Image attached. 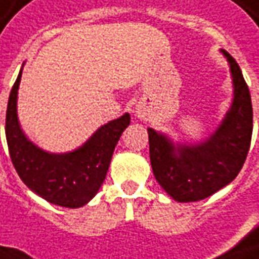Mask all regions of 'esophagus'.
I'll use <instances>...</instances> for the list:
<instances>
[{
    "label": "esophagus",
    "mask_w": 259,
    "mask_h": 259,
    "mask_svg": "<svg viewBox=\"0 0 259 259\" xmlns=\"http://www.w3.org/2000/svg\"><path fill=\"white\" fill-rule=\"evenodd\" d=\"M135 113H136L139 119H146V112H144V109H142V107H136Z\"/></svg>",
    "instance_id": "34e87169"
}]
</instances>
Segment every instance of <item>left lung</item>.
Segmentation results:
<instances>
[{
	"mask_svg": "<svg viewBox=\"0 0 259 259\" xmlns=\"http://www.w3.org/2000/svg\"><path fill=\"white\" fill-rule=\"evenodd\" d=\"M233 79V102L218 127L196 143L173 142L149 127L150 163L156 180L179 203L200 201L226 187L240 173L252 136V105L238 63L224 49Z\"/></svg>",
	"mask_w": 259,
	"mask_h": 259,
	"instance_id": "8db88e82",
	"label": "left lung"
}]
</instances>
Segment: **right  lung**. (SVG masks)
<instances>
[{
    "mask_svg": "<svg viewBox=\"0 0 259 259\" xmlns=\"http://www.w3.org/2000/svg\"><path fill=\"white\" fill-rule=\"evenodd\" d=\"M22 68L10 93L5 117V136L12 164L26 187L44 200L68 208L83 207L105 181L116 144L130 124V115L124 113L100 126L72 152H47L29 140L19 124L17 102Z\"/></svg>",
    "mask_w": 259,
    "mask_h": 259,
    "instance_id": "obj_1",
    "label": "right lung"
}]
</instances>
